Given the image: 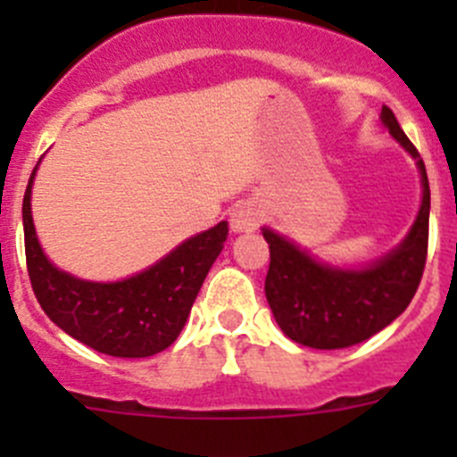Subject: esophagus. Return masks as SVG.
<instances>
[{
    "instance_id": "obj_1",
    "label": "esophagus",
    "mask_w": 457,
    "mask_h": 457,
    "mask_svg": "<svg viewBox=\"0 0 457 457\" xmlns=\"http://www.w3.org/2000/svg\"><path fill=\"white\" fill-rule=\"evenodd\" d=\"M261 220H263V212H261V208H258L256 204H242L233 210L231 228L236 233L256 231Z\"/></svg>"
}]
</instances>
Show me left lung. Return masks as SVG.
Here are the masks:
<instances>
[{"instance_id":"left-lung-1","label":"left lung","mask_w":457,"mask_h":457,"mask_svg":"<svg viewBox=\"0 0 457 457\" xmlns=\"http://www.w3.org/2000/svg\"><path fill=\"white\" fill-rule=\"evenodd\" d=\"M379 119L417 160L423 185L417 220L394 252L369 268H332L318 263L272 228H263L270 245V270L265 277L268 304L286 337L309 348L338 350L366 341L401 316L421 284L430 217L426 164L389 107H382Z\"/></svg>"}]
</instances>
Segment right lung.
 Here are the masks:
<instances>
[{
    "label": "right lung",
    "mask_w": 457,
    "mask_h": 457,
    "mask_svg": "<svg viewBox=\"0 0 457 457\" xmlns=\"http://www.w3.org/2000/svg\"><path fill=\"white\" fill-rule=\"evenodd\" d=\"M31 173L22 201L24 253L36 300L52 322L103 354L151 357L179 338L208 270L220 256L228 224L189 237L144 272L114 284L84 281L47 261L31 220Z\"/></svg>",
    "instance_id": "add662e5"
}]
</instances>
